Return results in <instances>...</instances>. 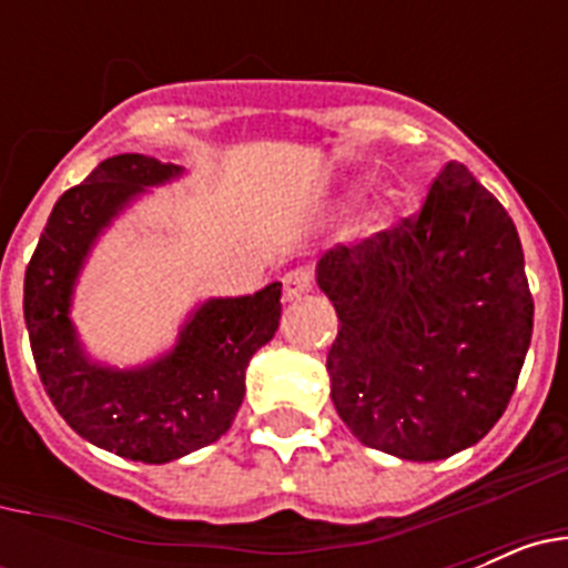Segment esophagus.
Here are the masks:
<instances>
[{
  "label": "esophagus",
  "instance_id": "1",
  "mask_svg": "<svg viewBox=\"0 0 568 568\" xmlns=\"http://www.w3.org/2000/svg\"><path fill=\"white\" fill-rule=\"evenodd\" d=\"M281 284H284V298L298 301L301 295L310 293V287H313V273L307 267H295L281 278Z\"/></svg>",
  "mask_w": 568,
  "mask_h": 568
}]
</instances>
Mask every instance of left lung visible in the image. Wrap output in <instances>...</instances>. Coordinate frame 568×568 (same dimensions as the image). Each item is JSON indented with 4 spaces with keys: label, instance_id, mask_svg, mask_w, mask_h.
Listing matches in <instances>:
<instances>
[{
    "label": "left lung",
    "instance_id": "obj_1",
    "mask_svg": "<svg viewBox=\"0 0 568 568\" xmlns=\"http://www.w3.org/2000/svg\"><path fill=\"white\" fill-rule=\"evenodd\" d=\"M318 287L341 321L333 404L361 444L440 460L498 424L535 301L518 230L466 164L446 162L413 215L329 250Z\"/></svg>",
    "mask_w": 568,
    "mask_h": 568
}]
</instances>
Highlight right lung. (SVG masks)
Instances as JSON below:
<instances>
[{
	"label": "right lung",
	"mask_w": 568,
	"mask_h": 568,
	"mask_svg": "<svg viewBox=\"0 0 568 568\" xmlns=\"http://www.w3.org/2000/svg\"><path fill=\"white\" fill-rule=\"evenodd\" d=\"M179 173L139 153L113 155L62 193L24 270V324L44 393L70 429L142 464H168L222 438L244 400V369L278 329L281 284L204 304L168 358L139 373L88 364L68 318L90 241L135 193Z\"/></svg>",
	"instance_id": "1"
}]
</instances>
